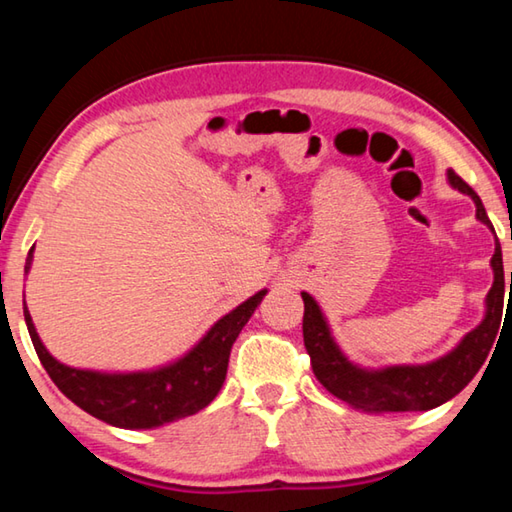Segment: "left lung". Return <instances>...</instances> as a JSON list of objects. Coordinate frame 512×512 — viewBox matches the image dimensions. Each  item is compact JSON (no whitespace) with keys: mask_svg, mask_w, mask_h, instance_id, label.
<instances>
[{"mask_svg":"<svg viewBox=\"0 0 512 512\" xmlns=\"http://www.w3.org/2000/svg\"><path fill=\"white\" fill-rule=\"evenodd\" d=\"M449 185L467 194L476 205V219L495 232L485 214L481 198L465 183L461 176L449 169ZM495 282L485 296V316L481 325L467 332L461 343L445 357L415 366H386V368H361L352 363L336 345L329 332L327 318L320 311L318 302L302 291L305 300V316H302V336L311 357L316 379L329 393L345 404L366 413H406L429 411L445 404L470 384L476 372L488 359V352L499 332L501 311H504V262H501V246L495 244V255L490 259ZM512 284V273H510Z\"/></svg>","mask_w":512,"mask_h":512,"instance_id":"obj_1","label":"left lung"}]
</instances>
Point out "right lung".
<instances>
[{"mask_svg": "<svg viewBox=\"0 0 512 512\" xmlns=\"http://www.w3.org/2000/svg\"><path fill=\"white\" fill-rule=\"evenodd\" d=\"M31 262L33 248L29 250L24 273L31 271ZM264 296L266 289L257 291L230 314L216 320L203 339L180 359L162 368L137 372H99L65 366L42 345L27 307H24V320L38 359L60 393L81 406L85 413L112 427L153 429L198 413L219 395L228 372L232 343L237 341L239 332Z\"/></svg>", "mask_w": 512, "mask_h": 512, "instance_id": "1", "label": "right lung"}]
</instances>
